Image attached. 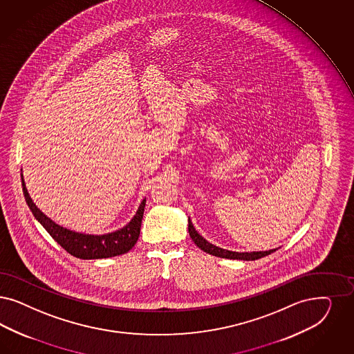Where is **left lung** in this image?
<instances>
[{"label":"left lung","instance_id":"1","mask_svg":"<svg viewBox=\"0 0 354 354\" xmlns=\"http://www.w3.org/2000/svg\"><path fill=\"white\" fill-rule=\"evenodd\" d=\"M188 232H189V236L192 238V241L195 242L196 245L198 248H201L204 252L210 254L213 257H223V259H236V260H257L260 257L270 255L272 252L276 251V250H269V251H259V252H232V251L223 250V248L213 245V244L205 241L198 232H196L191 220H188Z\"/></svg>","mask_w":354,"mask_h":354}]
</instances>
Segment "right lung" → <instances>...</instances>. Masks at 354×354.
I'll list each match as a JSON object with an SVG mask.
<instances>
[{
	"instance_id": "add662e5",
	"label": "right lung",
	"mask_w": 354,
	"mask_h": 354,
	"mask_svg": "<svg viewBox=\"0 0 354 354\" xmlns=\"http://www.w3.org/2000/svg\"><path fill=\"white\" fill-rule=\"evenodd\" d=\"M22 187H24L26 203L30 207V210L32 212V214L35 216V218L44 226V229L49 232V235L60 244L66 252H69L73 257L84 259V260L119 257L132 250V247L138 239L147 200H142L136 216L125 227H122L118 232L104 234V235H86V234H80V232L64 229L62 226L56 225L53 221L49 220L48 217L44 216L32 203L31 197L27 192L24 178H22Z\"/></svg>"
}]
</instances>
